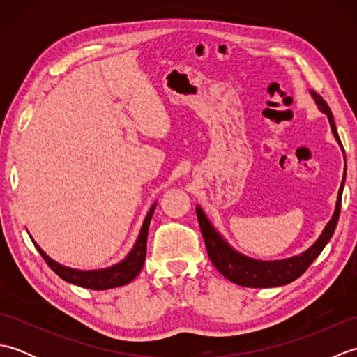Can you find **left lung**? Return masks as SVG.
<instances>
[{
	"label": "left lung",
	"mask_w": 357,
	"mask_h": 357,
	"mask_svg": "<svg viewBox=\"0 0 357 357\" xmlns=\"http://www.w3.org/2000/svg\"><path fill=\"white\" fill-rule=\"evenodd\" d=\"M312 95L314 96V101L317 105H319V109L324 113H327L333 135H335V138L340 144L335 119H333V113L328 107V104L325 102L324 98L317 93L312 92ZM340 146H342V144H340ZM342 190H344V183L339 188L335 215H333L331 221L327 224V227H325L321 238L314 242V245L310 247L307 252H304L301 256H294V257H290V259L275 261V262L255 261V259H250V257L239 255L238 252H234V250L229 247V244L219 236L216 230L208 222L206 215H204V211L198 207L196 208V216H198L201 233L204 236V242H206L207 253L211 264L215 265L216 270L221 273L224 278L231 280L233 284L242 285V287L267 288V287H278V285H285V284L293 282L294 279H298L301 275H304L305 270L312 265V262L316 259V257L321 255L324 247L328 244L333 233H335L337 221H339V215H340V199H342Z\"/></svg>",
	"instance_id": "obj_1"
}]
</instances>
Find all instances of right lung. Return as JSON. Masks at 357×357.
<instances>
[{"label": "right lung", "instance_id": "1", "mask_svg": "<svg viewBox=\"0 0 357 357\" xmlns=\"http://www.w3.org/2000/svg\"><path fill=\"white\" fill-rule=\"evenodd\" d=\"M155 207L156 206L151 207L147 213V218L142 224L138 241H136V244H135L132 252L128 253V256L123 262L113 265V267H110V268L96 270V271H79V270L67 268V267H64V265H59L55 261H52L50 257L36 245L35 241H33V244H35L38 252L41 253L45 264H47L59 278L64 279L66 282H70V284L84 287V288H90V290H109V288L127 285L139 275V271L142 270L144 261H146L149 225H150L151 215H153V211H155Z\"/></svg>", "mask_w": 357, "mask_h": 357}]
</instances>
